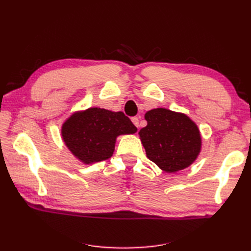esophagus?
Segmentation results:
<instances>
[{
    "label": "esophagus",
    "instance_id": "obj_1",
    "mask_svg": "<svg viewBox=\"0 0 251 251\" xmlns=\"http://www.w3.org/2000/svg\"><path fill=\"white\" fill-rule=\"evenodd\" d=\"M132 123L137 126V127H139V118L138 117H133L132 118Z\"/></svg>",
    "mask_w": 251,
    "mask_h": 251
}]
</instances>
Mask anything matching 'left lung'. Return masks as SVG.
<instances>
[{"mask_svg": "<svg viewBox=\"0 0 251 251\" xmlns=\"http://www.w3.org/2000/svg\"><path fill=\"white\" fill-rule=\"evenodd\" d=\"M147 126L139 137L147 157L166 173H177L192 165L202 149L198 126L186 114L157 108L144 115Z\"/></svg>", "mask_w": 251, "mask_h": 251, "instance_id": "8db88e82", "label": "left lung"}]
</instances>
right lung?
<instances>
[{
    "instance_id": "add662e5",
    "label": "right lung",
    "mask_w": 251,
    "mask_h": 251,
    "mask_svg": "<svg viewBox=\"0 0 251 251\" xmlns=\"http://www.w3.org/2000/svg\"><path fill=\"white\" fill-rule=\"evenodd\" d=\"M137 132L123 112L100 108L75 111L62 125V138L71 154L83 164H92L110 158L120 135Z\"/></svg>"
}]
</instances>
